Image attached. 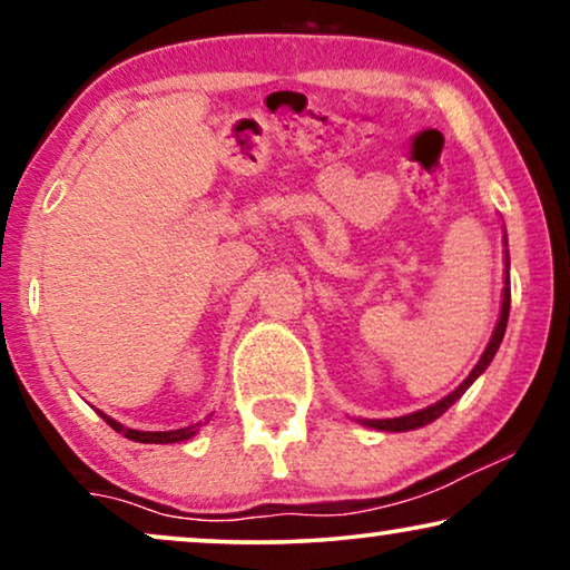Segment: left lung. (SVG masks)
<instances>
[{
  "mask_svg": "<svg viewBox=\"0 0 570 570\" xmlns=\"http://www.w3.org/2000/svg\"><path fill=\"white\" fill-rule=\"evenodd\" d=\"M503 246H509V240H505V233H503ZM503 262H505V272H503V303H501V316H498V324L493 330V337H490L485 353L480 355V361L474 368L470 371V376H466L462 384H459L454 392L443 396V400H439L435 404H431V407L425 410H417V412H410V415H402V417H389V420H357V423L368 425V428H376V431H386V433H404V431H415V428H423L428 423H433V420H439L443 412H446L451 404H454L459 396H462L466 389H470L474 381H478L482 373H485V368L490 365V361H493L498 347H501L503 342V334H505V324H509V308H511V275H509V248L503 252Z\"/></svg>",
  "mask_w": 570,
  "mask_h": 570,
  "instance_id": "left-lung-1",
  "label": "left lung"
}]
</instances>
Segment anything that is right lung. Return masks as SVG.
<instances>
[{"label": "right lung", "mask_w": 570, "mask_h": 570, "mask_svg": "<svg viewBox=\"0 0 570 570\" xmlns=\"http://www.w3.org/2000/svg\"><path fill=\"white\" fill-rule=\"evenodd\" d=\"M104 420L114 428L116 433H121L124 439L137 441V443H181V441H189L191 435H197L202 425H207V423H202V420H199V423L181 425V428H170V431H137V428L121 425L119 420H114V417H108V415H104Z\"/></svg>", "instance_id": "add662e5"}]
</instances>
